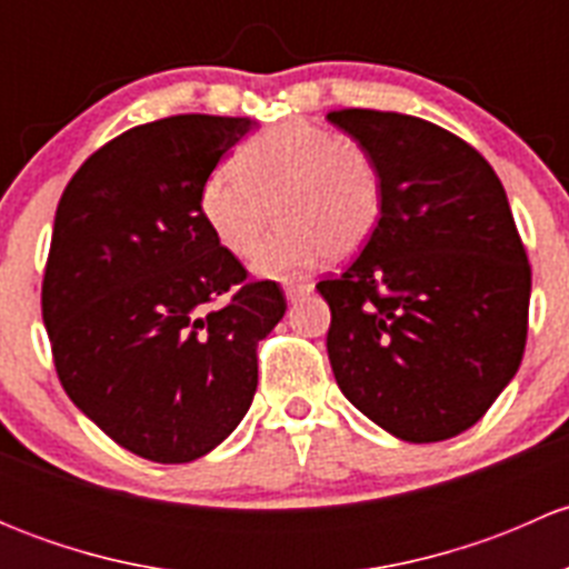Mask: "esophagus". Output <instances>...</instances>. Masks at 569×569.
Listing matches in <instances>:
<instances>
[{
  "mask_svg": "<svg viewBox=\"0 0 569 569\" xmlns=\"http://www.w3.org/2000/svg\"><path fill=\"white\" fill-rule=\"evenodd\" d=\"M283 291H286V300L297 302V300H302L306 295H311L313 283H306V280H289V283L283 286Z\"/></svg>",
  "mask_w": 569,
  "mask_h": 569,
  "instance_id": "1",
  "label": "esophagus"
}]
</instances>
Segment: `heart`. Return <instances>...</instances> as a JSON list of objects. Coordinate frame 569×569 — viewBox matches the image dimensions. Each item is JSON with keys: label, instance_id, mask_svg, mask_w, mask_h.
I'll return each instance as SVG.
<instances>
[{"label": "heart", "instance_id": "1", "mask_svg": "<svg viewBox=\"0 0 569 569\" xmlns=\"http://www.w3.org/2000/svg\"><path fill=\"white\" fill-rule=\"evenodd\" d=\"M272 208L281 222L252 267L286 278L369 244L386 211V176L363 142L286 120L244 140L200 187L203 222L237 258L256 250Z\"/></svg>", "mask_w": 569, "mask_h": 569}]
</instances>
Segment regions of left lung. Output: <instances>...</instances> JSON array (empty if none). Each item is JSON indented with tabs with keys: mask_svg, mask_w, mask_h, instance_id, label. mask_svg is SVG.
Returning a JSON list of instances; mask_svg holds the SVG:
<instances>
[{
	"mask_svg": "<svg viewBox=\"0 0 569 569\" xmlns=\"http://www.w3.org/2000/svg\"><path fill=\"white\" fill-rule=\"evenodd\" d=\"M386 176L363 252L317 289L341 393L407 443L473 427L523 360L531 267L507 192L476 148L399 112L336 109Z\"/></svg>",
	"mask_w": 569,
	"mask_h": 569,
	"instance_id": "8db88e82",
	"label": "left lung"
}]
</instances>
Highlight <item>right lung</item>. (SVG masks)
Returning <instances> with one entry per match:
<instances>
[{"mask_svg": "<svg viewBox=\"0 0 569 569\" xmlns=\"http://www.w3.org/2000/svg\"><path fill=\"white\" fill-rule=\"evenodd\" d=\"M250 118L173 114L109 140L57 203L43 325L73 405L151 462L220 446L258 386L256 347L286 313L200 214V187Z\"/></svg>", "mask_w": 569, "mask_h": 569, "instance_id": "1", "label": "right lung"}]
</instances>
